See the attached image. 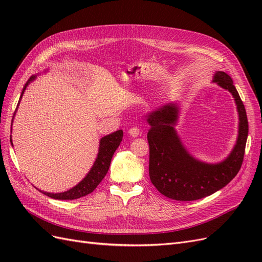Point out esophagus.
<instances>
[{
	"label": "esophagus",
	"mask_w": 262,
	"mask_h": 262,
	"mask_svg": "<svg viewBox=\"0 0 262 262\" xmlns=\"http://www.w3.org/2000/svg\"><path fill=\"white\" fill-rule=\"evenodd\" d=\"M128 133L130 134L132 138H137L139 134H140V129L138 128V126H132V128L129 129Z\"/></svg>",
	"instance_id": "esophagus-1"
}]
</instances>
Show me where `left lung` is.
<instances>
[{"label": "left lung", "instance_id": "1", "mask_svg": "<svg viewBox=\"0 0 262 262\" xmlns=\"http://www.w3.org/2000/svg\"><path fill=\"white\" fill-rule=\"evenodd\" d=\"M213 82L233 95L239 119L236 144L224 161L209 164L188 152L175 129L180 109L177 102H169L147 115L149 178L158 191L169 199L193 201L211 195L225 187L242 167L248 137L245 106L228 74L216 71Z\"/></svg>", "mask_w": 262, "mask_h": 262}]
</instances>
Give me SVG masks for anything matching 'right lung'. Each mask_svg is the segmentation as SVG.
<instances>
[{
	"instance_id": "obj_1",
	"label": "right lung",
	"mask_w": 262,
	"mask_h": 262,
	"mask_svg": "<svg viewBox=\"0 0 262 262\" xmlns=\"http://www.w3.org/2000/svg\"><path fill=\"white\" fill-rule=\"evenodd\" d=\"M36 77H37V75L30 76V78L27 81L25 86H24L19 100L21 99L23 94H24V92H25L26 87L30 84V82L35 81ZM122 137H123V131L118 130L114 133H110L109 136H106V137L100 139L98 154H97L96 160H95V162H94L93 167L91 168L89 173L85 176V178L80 182V184H77L75 187L71 188L70 190H68V191L60 192V193H51V192L42 191V190H39V189L38 190L41 193L52 198V199H57V200H74V199H78V198H82L84 195L90 194L91 192L94 191L95 189H96V187L99 185V182L106 176V173L109 169L110 163H112L113 155L116 152L118 146L120 145V142L122 141ZM11 142H12V139H11Z\"/></svg>"
}]
</instances>
